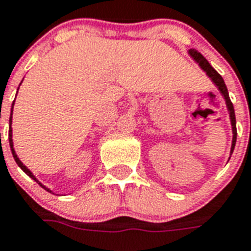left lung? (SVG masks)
I'll list each match as a JSON object with an SVG mask.
<instances>
[{"label":"left lung","instance_id":"1","mask_svg":"<svg viewBox=\"0 0 251 251\" xmlns=\"http://www.w3.org/2000/svg\"><path fill=\"white\" fill-rule=\"evenodd\" d=\"M188 54H189L190 57L193 58L194 61L197 62L198 66L201 67L203 71L206 72V75L211 79V81L215 84L219 92L222 93L223 96L224 101H226V105H227V109H228V113H229V119H230V126H232V133H233V138H232V146H230V155L233 153V149H234V145H236V138H237V129H236V115H234V109H233V105H232V102H230V98H229V94H228V89H227V85L224 83L223 77L215 71V70L212 69V66L210 65L207 62L203 55L201 53H198L197 50L194 49H189L188 50Z\"/></svg>","mask_w":251,"mask_h":251}]
</instances>
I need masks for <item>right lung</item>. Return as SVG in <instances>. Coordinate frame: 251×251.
<instances>
[{
  "label": "right lung",
  "mask_w": 251,
  "mask_h": 251,
  "mask_svg": "<svg viewBox=\"0 0 251 251\" xmlns=\"http://www.w3.org/2000/svg\"><path fill=\"white\" fill-rule=\"evenodd\" d=\"M18 89H19V88H18ZM13 109H14V102H13V106H11V114H10V129H9V142H10V149H11V153H13L14 159H15V162H17L18 166H19V167H21L22 170H23V171L25 172V174H27V175L29 176V177H31V179L35 180L36 182H39V185L41 186V188H44V189H45L46 192H49V193H51V190H50L49 188H46L45 185H43V184H41V182H40L39 180L36 179V176L33 175V174H32V172L29 171V170H28V168L25 167V166H24L23 163H22L21 159H19V158H18L17 153H15V150H14V144H13V129H11V122H13Z\"/></svg>",
  "instance_id": "add662e5"
}]
</instances>
